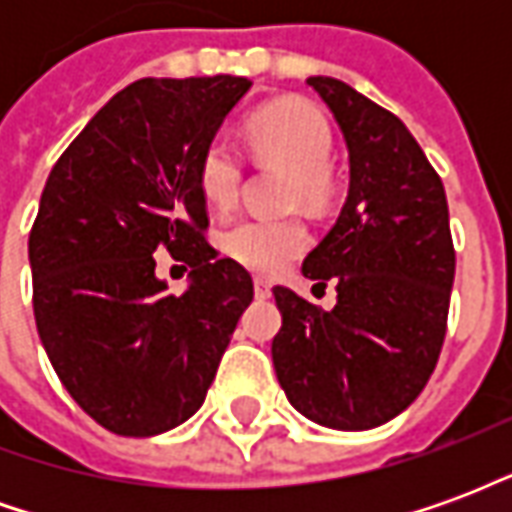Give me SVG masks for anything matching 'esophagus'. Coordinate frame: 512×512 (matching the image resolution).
I'll return each instance as SVG.
<instances>
[{
	"label": "esophagus",
	"mask_w": 512,
	"mask_h": 512,
	"mask_svg": "<svg viewBox=\"0 0 512 512\" xmlns=\"http://www.w3.org/2000/svg\"><path fill=\"white\" fill-rule=\"evenodd\" d=\"M255 296L257 299H268V296H271V285H268L266 279H255Z\"/></svg>",
	"instance_id": "obj_1"
}]
</instances>
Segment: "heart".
<instances>
[{"label": "heart", "mask_w": 512, "mask_h": 512, "mask_svg": "<svg viewBox=\"0 0 512 512\" xmlns=\"http://www.w3.org/2000/svg\"><path fill=\"white\" fill-rule=\"evenodd\" d=\"M246 131L260 156L290 169L293 200H301L307 208H318L329 200L332 191L329 158H332L334 134L318 106L296 98L268 104L252 115ZM197 175H200L202 197L213 211H230L238 200L244 164L227 136H213L202 147ZM307 246H310V233L293 216L241 219L222 235L224 252L235 263L257 274H277Z\"/></svg>", "instance_id": "b5f03b06"}]
</instances>
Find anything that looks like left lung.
Segmentation results:
<instances>
[{"mask_svg": "<svg viewBox=\"0 0 512 512\" xmlns=\"http://www.w3.org/2000/svg\"><path fill=\"white\" fill-rule=\"evenodd\" d=\"M343 131L348 200L304 277L337 285L334 310L290 288L274 299L271 343L279 386L304 417L334 430H370L406 411L428 384L447 332L455 249L436 169L384 106L340 79H307Z\"/></svg>", "mask_w": 512, "mask_h": 512, "instance_id": "1", "label": "left lung"}]
</instances>
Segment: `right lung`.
Returning a JSON list of instances; mask_svg holds the SVG:
<instances>
[{"instance_id": "right-lung-1", "label": "right lung", "mask_w": 512, "mask_h": 512, "mask_svg": "<svg viewBox=\"0 0 512 512\" xmlns=\"http://www.w3.org/2000/svg\"><path fill=\"white\" fill-rule=\"evenodd\" d=\"M244 76L139 79L109 101L51 169L29 233L32 307L62 386L117 436H156L202 406L252 277L205 241L202 147ZM158 248L192 268L175 297Z\"/></svg>"}]
</instances>
